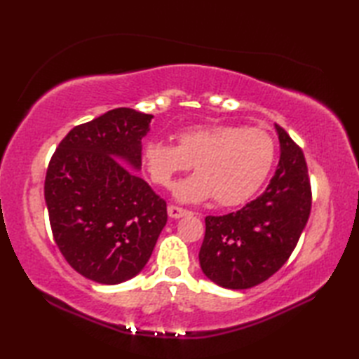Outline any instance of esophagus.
Segmentation results:
<instances>
[{
  "instance_id": "obj_1",
  "label": "esophagus",
  "mask_w": 359,
  "mask_h": 359,
  "mask_svg": "<svg viewBox=\"0 0 359 359\" xmlns=\"http://www.w3.org/2000/svg\"><path fill=\"white\" fill-rule=\"evenodd\" d=\"M188 212H189L188 210L177 207V205H170V207H168V215H170V217H172V219L184 217L188 215Z\"/></svg>"
}]
</instances>
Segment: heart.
<instances>
[{
    "instance_id": "heart-1",
    "label": "heart",
    "mask_w": 359,
    "mask_h": 359,
    "mask_svg": "<svg viewBox=\"0 0 359 359\" xmlns=\"http://www.w3.org/2000/svg\"><path fill=\"white\" fill-rule=\"evenodd\" d=\"M276 142L264 128L233 123L189 126L175 134V144L149 140L143 163L152 184L168 188L180 172L197 174L175 188L182 201L199 202L212 196L222 207H234L253 197L271 172Z\"/></svg>"
}]
</instances>
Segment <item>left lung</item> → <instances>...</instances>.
Instances as JSON below:
<instances>
[{"label": "left lung", "instance_id": "obj_1", "mask_svg": "<svg viewBox=\"0 0 359 359\" xmlns=\"http://www.w3.org/2000/svg\"><path fill=\"white\" fill-rule=\"evenodd\" d=\"M280 158L257 199L224 216L205 217L202 271L217 285L242 290L273 276L292 256L311 210V185L299 144L276 125Z\"/></svg>", "mask_w": 359, "mask_h": 359}]
</instances>
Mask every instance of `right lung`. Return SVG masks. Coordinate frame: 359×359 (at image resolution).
I'll return each instance as SVG.
<instances>
[{
    "mask_svg": "<svg viewBox=\"0 0 359 359\" xmlns=\"http://www.w3.org/2000/svg\"><path fill=\"white\" fill-rule=\"evenodd\" d=\"M151 118L117 108L77 125L46 171L53 241L75 271L98 284L135 276L166 225V202L126 166H142V137Z\"/></svg>",
    "mask_w": 359,
    "mask_h": 359,
    "instance_id": "1",
    "label": "right lung"
}]
</instances>
